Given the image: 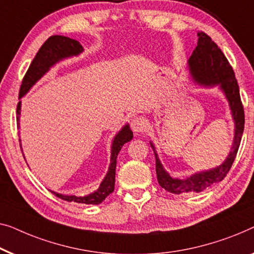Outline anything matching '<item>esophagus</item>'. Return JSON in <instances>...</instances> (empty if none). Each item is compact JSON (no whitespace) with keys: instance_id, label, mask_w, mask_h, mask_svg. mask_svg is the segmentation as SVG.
Returning <instances> with one entry per match:
<instances>
[{"instance_id":"1","label":"esophagus","mask_w":254,"mask_h":254,"mask_svg":"<svg viewBox=\"0 0 254 254\" xmlns=\"http://www.w3.org/2000/svg\"><path fill=\"white\" fill-rule=\"evenodd\" d=\"M130 127L131 129H133V131L135 134L137 133H141V131H143L145 129V121L143 120L142 118H134L133 120L130 121Z\"/></svg>"}]
</instances>
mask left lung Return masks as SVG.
I'll return each instance as SVG.
<instances>
[{"label":"left lung","instance_id":"8db88e82","mask_svg":"<svg viewBox=\"0 0 254 254\" xmlns=\"http://www.w3.org/2000/svg\"><path fill=\"white\" fill-rule=\"evenodd\" d=\"M197 47L188 60V69L191 79L198 86L205 88L218 87L229 104L230 113L234 120V138L230 151L223 163L207 171L196 172L187 178H174L165 170L158 157L156 146L150 141V145L156 157L157 179L161 188L172 193L200 192L213 183L220 182L229 172L240 148L242 135L244 131V109L241 102L240 87L235 78L234 69L221 49L207 34L200 32L197 34Z\"/></svg>","mask_w":254,"mask_h":254}]
</instances>
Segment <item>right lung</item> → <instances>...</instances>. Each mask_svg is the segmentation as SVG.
<instances>
[{
    "mask_svg": "<svg viewBox=\"0 0 254 254\" xmlns=\"http://www.w3.org/2000/svg\"><path fill=\"white\" fill-rule=\"evenodd\" d=\"M83 53V47L76 41V40L69 39L67 36L63 35H53L50 36L47 41L43 43L42 47L36 54L34 60L29 65L26 74H25L23 82L20 86L19 98H23L31 88L42 78L43 75L50 71L51 67L60 62L67 60V58L79 56ZM20 110H21V101L17 105V123L19 128L20 120ZM133 138V131H131L129 125L126 124L113 137L111 145V158H110L109 170L106 175L101 182L98 189H96L86 196H74V194H63L58 193L56 191L50 190L58 198L66 201H74L78 204H87V205H97L101 204L110 193L115 190L116 183V166H117V157L120 152L121 148L125 143L129 142ZM21 148V144H20ZM23 151V150H21Z\"/></svg>",
    "mask_w": 254,
    "mask_h": 254,
    "instance_id": "obj_1",
    "label": "right lung"
}]
</instances>
